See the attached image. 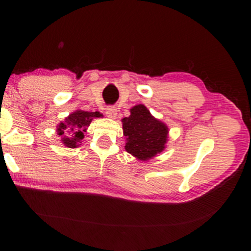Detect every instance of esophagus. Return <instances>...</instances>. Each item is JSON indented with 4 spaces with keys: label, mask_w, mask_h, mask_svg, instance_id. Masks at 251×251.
Returning <instances> with one entry per match:
<instances>
[{
    "label": "esophagus",
    "mask_w": 251,
    "mask_h": 251,
    "mask_svg": "<svg viewBox=\"0 0 251 251\" xmlns=\"http://www.w3.org/2000/svg\"><path fill=\"white\" fill-rule=\"evenodd\" d=\"M116 114H118V109H116L114 106H108V107L106 108V115H107L108 118L115 119Z\"/></svg>",
    "instance_id": "esophagus-1"
}]
</instances>
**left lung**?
<instances>
[{"mask_svg":"<svg viewBox=\"0 0 251 251\" xmlns=\"http://www.w3.org/2000/svg\"><path fill=\"white\" fill-rule=\"evenodd\" d=\"M126 151L138 160L152 159L166 149L168 126L154 118L142 104L130 109V116L122 119Z\"/></svg>","mask_w":251,"mask_h":251,"instance_id":"1","label":"left lung"}]
</instances>
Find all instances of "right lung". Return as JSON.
<instances>
[{
  "label": "right lung",
  "instance_id": "add662e5",
  "mask_svg": "<svg viewBox=\"0 0 251 251\" xmlns=\"http://www.w3.org/2000/svg\"><path fill=\"white\" fill-rule=\"evenodd\" d=\"M102 116L99 112L75 111L60 122L57 126L58 136L61 137V142L66 147L75 149L80 145L81 140L84 138V132L95 118Z\"/></svg>",
  "mask_w": 251,
  "mask_h": 251
}]
</instances>
